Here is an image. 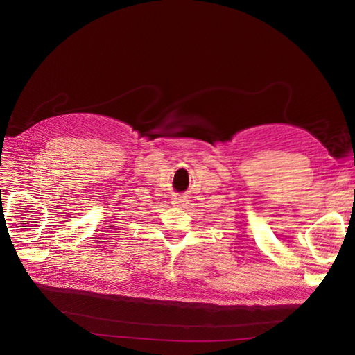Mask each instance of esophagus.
I'll list each match as a JSON object with an SVG mask.
<instances>
[{
    "instance_id": "1",
    "label": "esophagus",
    "mask_w": 355,
    "mask_h": 355,
    "mask_svg": "<svg viewBox=\"0 0 355 355\" xmlns=\"http://www.w3.org/2000/svg\"><path fill=\"white\" fill-rule=\"evenodd\" d=\"M180 202H184V201H182V200H178V201H176V204H180Z\"/></svg>"
}]
</instances>
